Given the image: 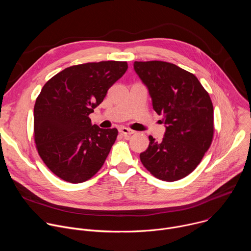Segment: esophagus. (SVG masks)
Wrapping results in <instances>:
<instances>
[{
  "label": "esophagus",
  "instance_id": "obj_1",
  "mask_svg": "<svg viewBox=\"0 0 251 251\" xmlns=\"http://www.w3.org/2000/svg\"><path fill=\"white\" fill-rule=\"evenodd\" d=\"M119 132H120L123 136H130V135H132V134L134 133L133 130L128 129V128H126V127H120V128H119Z\"/></svg>",
  "mask_w": 251,
  "mask_h": 251
}]
</instances>
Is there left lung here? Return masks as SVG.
Segmentation results:
<instances>
[{"mask_svg":"<svg viewBox=\"0 0 251 251\" xmlns=\"http://www.w3.org/2000/svg\"><path fill=\"white\" fill-rule=\"evenodd\" d=\"M134 69L166 125L162 141L149 136V147L140 154V160L159 180H181L197 168L211 144L214 128L210 97L193 74L176 64L135 61Z\"/></svg>","mask_w":251,"mask_h":251,"instance_id":"8db88e82","label":"left lung"}]
</instances>
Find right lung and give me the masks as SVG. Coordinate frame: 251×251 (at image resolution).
Returning a JSON list of instances; mask_svg holds the SVG:
<instances>
[{
    "label": "right lung",
    "mask_w": 251,
    "mask_h": 251,
    "mask_svg": "<svg viewBox=\"0 0 251 251\" xmlns=\"http://www.w3.org/2000/svg\"><path fill=\"white\" fill-rule=\"evenodd\" d=\"M127 68L126 61L114 60L74 65L44 85L33 108L34 142L61 180L83 183L103 166L118 131L92 125L89 114Z\"/></svg>",
    "instance_id": "right-lung-1"
}]
</instances>
